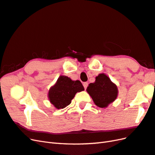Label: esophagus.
Wrapping results in <instances>:
<instances>
[{
  "label": "esophagus",
  "mask_w": 155,
  "mask_h": 155,
  "mask_svg": "<svg viewBox=\"0 0 155 155\" xmlns=\"http://www.w3.org/2000/svg\"><path fill=\"white\" fill-rule=\"evenodd\" d=\"M88 82H84V83H83V86H84V88L85 90L87 88V87H88Z\"/></svg>",
  "instance_id": "1"
}]
</instances>
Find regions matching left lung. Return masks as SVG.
<instances>
[{
    "label": "left lung",
    "instance_id": "8db88e82",
    "mask_svg": "<svg viewBox=\"0 0 155 155\" xmlns=\"http://www.w3.org/2000/svg\"><path fill=\"white\" fill-rule=\"evenodd\" d=\"M87 92L99 107H107L116 100L118 96V88L115 84L104 73L96 77V81L90 83L86 89Z\"/></svg>",
    "mask_w": 155,
    "mask_h": 155
}]
</instances>
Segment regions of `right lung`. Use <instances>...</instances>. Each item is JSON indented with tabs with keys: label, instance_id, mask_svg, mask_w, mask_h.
<instances>
[{
	"label": "right lung",
	"instance_id": "add662e5",
	"mask_svg": "<svg viewBox=\"0 0 155 155\" xmlns=\"http://www.w3.org/2000/svg\"><path fill=\"white\" fill-rule=\"evenodd\" d=\"M84 90L81 81H72L68 77L61 75L49 90L48 96L51 104L60 109L69 105L75 94Z\"/></svg>",
	"mask_w": 155,
	"mask_h": 155
}]
</instances>
